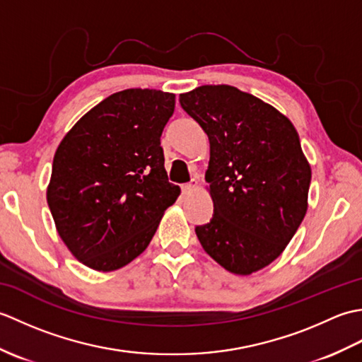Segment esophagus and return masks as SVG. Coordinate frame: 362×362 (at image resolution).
<instances>
[{
    "label": "esophagus",
    "instance_id": "obj_1",
    "mask_svg": "<svg viewBox=\"0 0 362 362\" xmlns=\"http://www.w3.org/2000/svg\"><path fill=\"white\" fill-rule=\"evenodd\" d=\"M197 188V180L196 179H193L191 180L189 183H185V185L182 187V193L185 194V196H189L191 193H193V191Z\"/></svg>",
    "mask_w": 362,
    "mask_h": 362
}]
</instances>
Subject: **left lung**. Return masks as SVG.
Returning a JSON list of instances; mask_svg holds the SVG:
<instances>
[{"mask_svg":"<svg viewBox=\"0 0 362 362\" xmlns=\"http://www.w3.org/2000/svg\"><path fill=\"white\" fill-rule=\"evenodd\" d=\"M179 101L210 140L205 180L214 214L196 235L218 264L250 275L281 255L308 210L311 166L297 130L232 86L197 87Z\"/></svg>","mask_w":362,"mask_h":362,"instance_id":"obj_1","label":"left lung"}]
</instances>
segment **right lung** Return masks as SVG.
I'll return each mask as SVG.
<instances>
[{
	"instance_id": "add662e5",
	"label": "right lung",
	"mask_w": 362,
	"mask_h": 362,
	"mask_svg": "<svg viewBox=\"0 0 362 362\" xmlns=\"http://www.w3.org/2000/svg\"><path fill=\"white\" fill-rule=\"evenodd\" d=\"M175 95L127 88L95 105L60 141L46 201L74 258L99 272L148 247L180 194L168 180L160 136Z\"/></svg>"
}]
</instances>
